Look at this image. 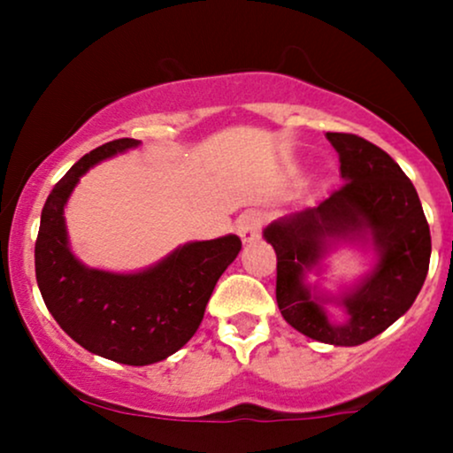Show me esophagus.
I'll use <instances>...</instances> for the list:
<instances>
[{
  "label": "esophagus",
  "instance_id": "1",
  "mask_svg": "<svg viewBox=\"0 0 453 453\" xmlns=\"http://www.w3.org/2000/svg\"><path fill=\"white\" fill-rule=\"evenodd\" d=\"M264 226V215L257 211H249L238 219L236 232L238 236L242 238V242H253L259 238V232H262Z\"/></svg>",
  "mask_w": 453,
  "mask_h": 453
}]
</instances>
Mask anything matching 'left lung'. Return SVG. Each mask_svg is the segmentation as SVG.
<instances>
[{
	"label": "left lung",
	"instance_id": "1",
	"mask_svg": "<svg viewBox=\"0 0 453 453\" xmlns=\"http://www.w3.org/2000/svg\"><path fill=\"white\" fill-rule=\"evenodd\" d=\"M345 185L315 209L270 223L264 232L277 253V304L283 319L309 339L353 347L375 339L411 309L430 264V227L409 176L383 149L356 134L327 132ZM371 233L380 259L362 286L342 299V325L326 319L302 283L325 252L326 237Z\"/></svg>",
	"mask_w": 453,
	"mask_h": 453
}]
</instances>
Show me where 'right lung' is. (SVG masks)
I'll list each match as a JSON object with an SVG mask.
<instances>
[{"label": "right lung", "instance_id": "obj_1", "mask_svg": "<svg viewBox=\"0 0 453 453\" xmlns=\"http://www.w3.org/2000/svg\"><path fill=\"white\" fill-rule=\"evenodd\" d=\"M138 144L119 138L78 159L46 197L35 238V279L61 330L87 351L129 366L165 360L196 334L217 280L242 247L230 234L183 244L136 274L82 266L67 247V197L91 165Z\"/></svg>", "mask_w": 453, "mask_h": 453}]
</instances>
